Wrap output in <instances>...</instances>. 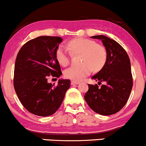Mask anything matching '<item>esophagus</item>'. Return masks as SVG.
Returning <instances> with one entry per match:
<instances>
[{"label":"esophagus","instance_id":"1","mask_svg":"<svg viewBox=\"0 0 146 146\" xmlns=\"http://www.w3.org/2000/svg\"><path fill=\"white\" fill-rule=\"evenodd\" d=\"M80 82L79 81H77V80H72V81L71 82V84L72 85H78V84H79Z\"/></svg>","mask_w":146,"mask_h":146}]
</instances>
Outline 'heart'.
Here are the masks:
<instances>
[{
  "instance_id": "b5f03b06",
  "label": "heart",
  "mask_w": 146,
  "mask_h": 146,
  "mask_svg": "<svg viewBox=\"0 0 146 146\" xmlns=\"http://www.w3.org/2000/svg\"><path fill=\"white\" fill-rule=\"evenodd\" d=\"M72 54H83L81 66H72L65 70L66 78L73 80H80L88 76L92 70L98 72L102 69L107 59V52L103 46L96 44L95 41L85 38H76L68 42ZM55 56L61 66H66L70 59L68 50L64 46H59L56 49Z\"/></svg>"
}]
</instances>
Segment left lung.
<instances>
[{
  "instance_id": "1",
  "label": "left lung",
  "mask_w": 146,
  "mask_h": 146,
  "mask_svg": "<svg viewBox=\"0 0 146 146\" xmlns=\"http://www.w3.org/2000/svg\"><path fill=\"white\" fill-rule=\"evenodd\" d=\"M91 38L100 39L107 52V59L102 70L92 77L98 85L89 84L85 100L91 109L102 115L116 113L124 107L133 88L131 61L120 44L104 35Z\"/></svg>"
}]
</instances>
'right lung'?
I'll use <instances>...</instances> for the list:
<instances>
[{"label": "right lung", "instance_id": "add662e5", "mask_svg": "<svg viewBox=\"0 0 146 146\" xmlns=\"http://www.w3.org/2000/svg\"><path fill=\"white\" fill-rule=\"evenodd\" d=\"M63 39L40 36L27 42L15 59L13 85L19 100L31 113L51 115L59 109L70 87V80L59 79L54 86L48 83L50 74H62L55 52Z\"/></svg>", "mask_w": 146, "mask_h": 146}]
</instances>
